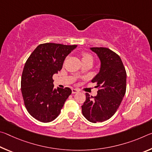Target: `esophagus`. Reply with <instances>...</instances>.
<instances>
[{
    "label": "esophagus",
    "instance_id": "esophagus-1",
    "mask_svg": "<svg viewBox=\"0 0 152 152\" xmlns=\"http://www.w3.org/2000/svg\"><path fill=\"white\" fill-rule=\"evenodd\" d=\"M80 91L78 88H72V92L73 94H75L77 93V92H78Z\"/></svg>",
    "mask_w": 152,
    "mask_h": 152
}]
</instances>
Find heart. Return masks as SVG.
Returning <instances> with one entry per match:
<instances>
[{
	"mask_svg": "<svg viewBox=\"0 0 152 152\" xmlns=\"http://www.w3.org/2000/svg\"><path fill=\"white\" fill-rule=\"evenodd\" d=\"M82 61H93V57L91 54L87 52H82Z\"/></svg>",
	"mask_w": 152,
	"mask_h": 152,
	"instance_id": "b5f03b06",
	"label": "heart"
}]
</instances>
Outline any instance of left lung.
I'll return each instance as SVG.
<instances>
[{"label": "left lung", "mask_w": 152, "mask_h": 152, "mask_svg": "<svg viewBox=\"0 0 152 152\" xmlns=\"http://www.w3.org/2000/svg\"><path fill=\"white\" fill-rule=\"evenodd\" d=\"M101 61L99 72L92 82L100 89L96 96L86 93V101L82 106V115L92 123L109 119L119 107L126 92L127 73L121 59L107 48H91Z\"/></svg>", "instance_id": "obj_1"}]
</instances>
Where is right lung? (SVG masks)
I'll return each mask as SVG.
<instances>
[{
	"label": "right lung",
	"instance_id": "right-lung-1",
	"mask_svg": "<svg viewBox=\"0 0 152 152\" xmlns=\"http://www.w3.org/2000/svg\"><path fill=\"white\" fill-rule=\"evenodd\" d=\"M76 45L46 43L35 49L23 70L21 92L25 107L35 119L52 121L72 93L70 88H54L53 75L62 68L64 61Z\"/></svg>",
	"mask_w": 152,
	"mask_h": 152
}]
</instances>
